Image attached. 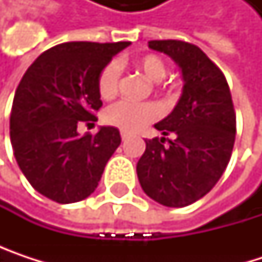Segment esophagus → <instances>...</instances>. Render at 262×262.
<instances>
[{
  "instance_id": "obj_1",
  "label": "esophagus",
  "mask_w": 262,
  "mask_h": 262,
  "mask_svg": "<svg viewBox=\"0 0 262 262\" xmlns=\"http://www.w3.org/2000/svg\"><path fill=\"white\" fill-rule=\"evenodd\" d=\"M130 138V133H127L126 130H121V139L123 141H126V139H129Z\"/></svg>"
}]
</instances>
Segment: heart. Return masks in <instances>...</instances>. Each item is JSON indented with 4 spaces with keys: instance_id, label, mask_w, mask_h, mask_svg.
Segmentation results:
<instances>
[{
    "instance_id": "1",
    "label": "heart",
    "mask_w": 262,
    "mask_h": 262,
    "mask_svg": "<svg viewBox=\"0 0 262 262\" xmlns=\"http://www.w3.org/2000/svg\"><path fill=\"white\" fill-rule=\"evenodd\" d=\"M135 68L142 73L150 81H161L167 76V63L156 54H145L133 62ZM120 86V67L111 62L104 67L98 77V92L104 100L117 95ZM158 115V109L153 103H132L118 101L109 106L104 112V121L121 130L135 132L151 123Z\"/></svg>"
}]
</instances>
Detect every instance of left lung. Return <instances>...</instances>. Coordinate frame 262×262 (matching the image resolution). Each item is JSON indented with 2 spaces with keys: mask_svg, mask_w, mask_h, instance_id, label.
Masks as SVG:
<instances>
[{
  "mask_svg": "<svg viewBox=\"0 0 262 262\" xmlns=\"http://www.w3.org/2000/svg\"><path fill=\"white\" fill-rule=\"evenodd\" d=\"M148 47L179 65L183 89L173 112L155 124L164 136L145 139L136 173L150 199L183 208L208 194L229 164L234 103L225 74L199 47L182 40H150ZM168 134L171 140L165 138Z\"/></svg>",
  "mask_w": 262,
  "mask_h": 262,
  "instance_id": "1",
  "label": "left lung"
}]
</instances>
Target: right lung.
<instances>
[{"instance_id":"add662e5","label":"right lung","mask_w":262,"mask_h":262,"mask_svg":"<svg viewBox=\"0 0 262 262\" xmlns=\"http://www.w3.org/2000/svg\"><path fill=\"white\" fill-rule=\"evenodd\" d=\"M130 42H67L42 53L21 79L10 114V141L30 185L57 203L89 197L121 144L120 130L101 126L79 135L80 123L97 121L98 77Z\"/></svg>"}]
</instances>
